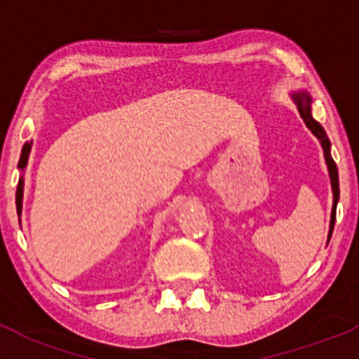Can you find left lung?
Masks as SVG:
<instances>
[{
	"label": "left lung",
	"instance_id": "8db88e82",
	"mask_svg": "<svg viewBox=\"0 0 359 359\" xmlns=\"http://www.w3.org/2000/svg\"><path fill=\"white\" fill-rule=\"evenodd\" d=\"M292 100L295 102L297 109H299L300 118L304 119L307 128L313 132V135L320 140L321 147H323V154H325V161H327V168H328V175H330V184H332V193H334V205H332V215H330V229H328V241L332 238V231H334V224H335V213H337V203H339V172H337V165L330 154V140H328L327 132L323 130V126L313 118L311 114V104H313V99H311L309 93L306 90H300V92H293L292 93Z\"/></svg>",
	"mask_w": 359,
	"mask_h": 359
}]
</instances>
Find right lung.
I'll use <instances>...</instances> for the list:
<instances>
[{
	"mask_svg": "<svg viewBox=\"0 0 359 359\" xmlns=\"http://www.w3.org/2000/svg\"><path fill=\"white\" fill-rule=\"evenodd\" d=\"M31 146H32V140L31 142H25L22 147V153H20V159H19V170L20 173V179H19V186H17V194H15V205H17V213H22V198H24V170L27 166V159H29V153H31Z\"/></svg>",
	"mask_w": 359,
	"mask_h": 359,
	"instance_id": "obj_1",
	"label": "right lung"
}]
</instances>
